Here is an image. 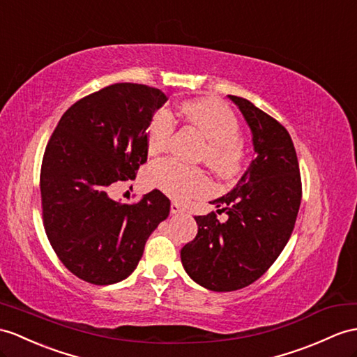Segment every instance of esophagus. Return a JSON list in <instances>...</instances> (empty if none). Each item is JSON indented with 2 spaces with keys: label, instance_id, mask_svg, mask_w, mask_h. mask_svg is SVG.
I'll list each match as a JSON object with an SVG mask.
<instances>
[{
  "label": "esophagus",
  "instance_id": "34e87169",
  "mask_svg": "<svg viewBox=\"0 0 357 357\" xmlns=\"http://www.w3.org/2000/svg\"><path fill=\"white\" fill-rule=\"evenodd\" d=\"M181 212H183V208H181L180 204L171 203V213H172V215H178V213H181Z\"/></svg>",
  "mask_w": 357,
  "mask_h": 357
}]
</instances>
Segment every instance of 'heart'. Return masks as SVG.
I'll return each instance as SVG.
<instances>
[{
	"label": "heart",
	"instance_id": "obj_1",
	"mask_svg": "<svg viewBox=\"0 0 357 357\" xmlns=\"http://www.w3.org/2000/svg\"><path fill=\"white\" fill-rule=\"evenodd\" d=\"M180 113L194 124L206 139L203 158L222 174L236 171L241 160L239 126L231 110L220 101L190 100L180 106ZM174 123L168 112L160 110L146 128V145L153 154L162 153L169 142ZM151 183L174 199H188L211 192L212 181L199 168H190L174 159L155 162L150 169Z\"/></svg>",
	"mask_w": 357,
	"mask_h": 357
}]
</instances>
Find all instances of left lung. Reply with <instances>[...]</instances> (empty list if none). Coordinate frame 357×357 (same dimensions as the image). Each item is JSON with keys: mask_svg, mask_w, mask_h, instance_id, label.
Instances as JSON below:
<instances>
[{"mask_svg": "<svg viewBox=\"0 0 357 357\" xmlns=\"http://www.w3.org/2000/svg\"><path fill=\"white\" fill-rule=\"evenodd\" d=\"M253 136L255 159L229 194L211 204L224 211L195 216L198 231L180 251L188 275L203 288L229 292L256 282L280 256L301 203V178L292 139L280 123L245 98L229 95Z\"/></svg>", "mask_w": 357, "mask_h": 357, "instance_id": "left-lung-1", "label": "left lung"}]
</instances>
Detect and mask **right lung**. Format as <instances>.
Wrapping results in <instances>:
<instances>
[{
  "instance_id": "right-lung-1",
  "label": "right lung",
  "mask_w": 357,
  "mask_h": 357,
  "mask_svg": "<svg viewBox=\"0 0 357 357\" xmlns=\"http://www.w3.org/2000/svg\"><path fill=\"white\" fill-rule=\"evenodd\" d=\"M167 100L145 84H110L73 104L51 135L40 169L43 227L78 279L92 284L127 279L146 239L168 218L171 202L158 189L135 204L109 197L146 162V128Z\"/></svg>"
}]
</instances>
